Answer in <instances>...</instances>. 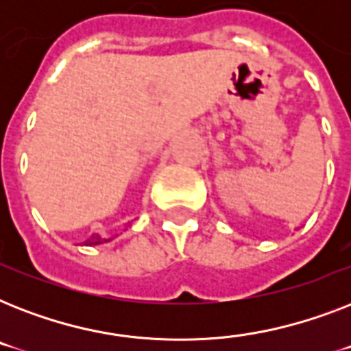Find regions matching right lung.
<instances>
[{"label":"right lung","mask_w":351,"mask_h":351,"mask_svg":"<svg viewBox=\"0 0 351 351\" xmlns=\"http://www.w3.org/2000/svg\"><path fill=\"white\" fill-rule=\"evenodd\" d=\"M104 242H107V239H104V237H100V234H90V239L85 240L84 244L85 245H96V244H104Z\"/></svg>","instance_id":"add662e5"}]
</instances>
